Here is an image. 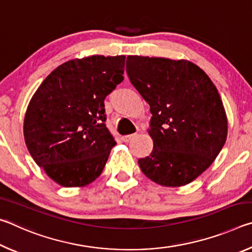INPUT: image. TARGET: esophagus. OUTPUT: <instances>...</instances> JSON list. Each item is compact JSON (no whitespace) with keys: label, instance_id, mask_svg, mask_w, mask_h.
I'll return each mask as SVG.
<instances>
[{"label":"esophagus","instance_id":"esophagus-1","mask_svg":"<svg viewBox=\"0 0 252 252\" xmlns=\"http://www.w3.org/2000/svg\"><path fill=\"white\" fill-rule=\"evenodd\" d=\"M136 136V134L134 133V134H129V135H125V136H122V140L125 142H130L132 139H134Z\"/></svg>","mask_w":252,"mask_h":252}]
</instances>
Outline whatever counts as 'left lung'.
<instances>
[{
	"label": "left lung",
	"instance_id": "left-lung-1",
	"mask_svg": "<svg viewBox=\"0 0 252 252\" xmlns=\"http://www.w3.org/2000/svg\"><path fill=\"white\" fill-rule=\"evenodd\" d=\"M126 73L152 114L153 150L138 161L142 172L164 187L193 181L227 140V116L216 85L187 60L129 55Z\"/></svg>",
	"mask_w": 252,
	"mask_h": 252
}]
</instances>
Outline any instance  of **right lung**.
<instances>
[{
  "label": "right lung",
  "instance_id": "right-lung-1",
  "mask_svg": "<svg viewBox=\"0 0 252 252\" xmlns=\"http://www.w3.org/2000/svg\"><path fill=\"white\" fill-rule=\"evenodd\" d=\"M125 55L70 60L46 76L30 101L25 143L60 186H87L103 171L117 143L104 123V99L125 79Z\"/></svg>",
  "mask_w": 252,
  "mask_h": 252
}]
</instances>
